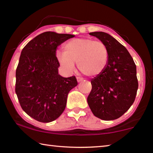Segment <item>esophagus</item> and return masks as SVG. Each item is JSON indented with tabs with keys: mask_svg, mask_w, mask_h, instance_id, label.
Masks as SVG:
<instances>
[{
	"mask_svg": "<svg viewBox=\"0 0 153 153\" xmlns=\"http://www.w3.org/2000/svg\"><path fill=\"white\" fill-rule=\"evenodd\" d=\"M76 79H77V82H82V80H83V78H82V77H76Z\"/></svg>",
	"mask_w": 153,
	"mask_h": 153,
	"instance_id": "1",
	"label": "esophagus"
}]
</instances>
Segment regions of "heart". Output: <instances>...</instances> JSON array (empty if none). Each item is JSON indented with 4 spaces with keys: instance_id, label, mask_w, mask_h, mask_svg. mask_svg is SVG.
Wrapping results in <instances>:
<instances>
[{
    "instance_id": "b5f03b06",
    "label": "heart",
    "mask_w": 153,
    "mask_h": 153,
    "mask_svg": "<svg viewBox=\"0 0 153 153\" xmlns=\"http://www.w3.org/2000/svg\"><path fill=\"white\" fill-rule=\"evenodd\" d=\"M64 52L57 50L55 57L62 69L70 74L77 63L79 70L85 76L95 77L105 70L108 60V51L101 41L91 38H74L65 44Z\"/></svg>"
}]
</instances>
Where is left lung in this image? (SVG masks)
Here are the masks:
<instances>
[{
  "label": "left lung",
  "mask_w": 153,
  "mask_h": 153,
  "mask_svg": "<svg viewBox=\"0 0 153 153\" xmlns=\"http://www.w3.org/2000/svg\"><path fill=\"white\" fill-rule=\"evenodd\" d=\"M107 46V65L91 81L87 98L94 116L102 120H116L128 111L135 100L138 88L136 66L125 46L107 33L90 32Z\"/></svg>",
  "instance_id": "left-lung-1"
}]
</instances>
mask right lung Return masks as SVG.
I'll list each match as a JSON object with an SVG mask.
<instances>
[{"label": "right lung", "mask_w": 153, "mask_h": 153, "mask_svg": "<svg viewBox=\"0 0 153 153\" xmlns=\"http://www.w3.org/2000/svg\"><path fill=\"white\" fill-rule=\"evenodd\" d=\"M74 35L46 32L30 40L21 53L15 92L22 109L34 120L48 123L65 110L67 96L77 85L75 76L59 74L56 48Z\"/></svg>", "instance_id": "1"}]
</instances>
